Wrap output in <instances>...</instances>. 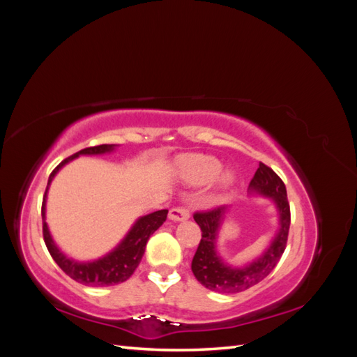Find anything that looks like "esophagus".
<instances>
[{"instance_id": "obj_1", "label": "esophagus", "mask_w": 357, "mask_h": 357, "mask_svg": "<svg viewBox=\"0 0 357 357\" xmlns=\"http://www.w3.org/2000/svg\"><path fill=\"white\" fill-rule=\"evenodd\" d=\"M190 218V213L185 207H176L169 211V219L174 222H185Z\"/></svg>"}]
</instances>
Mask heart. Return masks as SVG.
<instances>
[{
  "label": "heart",
  "instance_id": "heart-1",
  "mask_svg": "<svg viewBox=\"0 0 357 357\" xmlns=\"http://www.w3.org/2000/svg\"><path fill=\"white\" fill-rule=\"evenodd\" d=\"M222 164L219 159H215L208 155H190L183 159L180 172L181 177L188 185L192 186H202L207 183L213 181L215 177L220 174ZM234 172L226 171L220 177V186L229 188L234 183Z\"/></svg>",
  "mask_w": 357,
  "mask_h": 357
}]
</instances>
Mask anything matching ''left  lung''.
I'll list each match as a JSON object with an SVG mask.
<instances>
[{"instance_id":"left-lung-1","label":"left lung","mask_w":357,"mask_h":357,"mask_svg":"<svg viewBox=\"0 0 357 357\" xmlns=\"http://www.w3.org/2000/svg\"><path fill=\"white\" fill-rule=\"evenodd\" d=\"M250 195L269 198L277 208L278 229L271 244L253 262L244 266H232L218 252V238L228 205L205 213H195L193 219L199 225L202 238L192 261V273L198 282L219 294H238L257 284L273 271L282 257L289 235L290 207L283 180L275 172L259 162V168L248 185Z\"/></svg>"}]
</instances>
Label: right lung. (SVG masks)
I'll use <instances>...</instances> for the list:
<instances>
[{
    "label": "right lung",
    "instance_id": "right-lung-1",
    "mask_svg": "<svg viewBox=\"0 0 357 357\" xmlns=\"http://www.w3.org/2000/svg\"><path fill=\"white\" fill-rule=\"evenodd\" d=\"M117 144H101L95 147L83 149L80 152L74 153L73 156L62 160L61 164L52 171V174L47 181L46 193L43 197L41 205V218H43V236H45V243L47 245V250L52 255L53 261H55L59 268L66 273L68 277L75 280L77 283L84 286H114L119 283H123L134 274L137 266L142 262V257L146 250V244L156 229H159L162 223L167 220L168 210H159L150 214L142 215L135 220L131 226V229L123 236V240L119 243L112 252L104 255L102 257L95 259V261L88 262H79L73 257H68L61 248L53 241L52 234L49 231V226L46 222V202H47V192L50 188L52 180L59 172L62 167H66L68 162L79 158L82 155H105L114 152Z\"/></svg>",
    "mask_w": 357,
    "mask_h": 357
}]
</instances>
